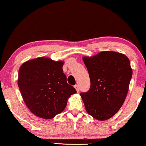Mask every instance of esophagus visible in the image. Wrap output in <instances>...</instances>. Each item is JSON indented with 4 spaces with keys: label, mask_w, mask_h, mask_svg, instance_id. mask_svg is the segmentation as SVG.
Instances as JSON below:
<instances>
[{
    "label": "esophagus",
    "mask_w": 146,
    "mask_h": 146,
    "mask_svg": "<svg viewBox=\"0 0 146 146\" xmlns=\"http://www.w3.org/2000/svg\"><path fill=\"white\" fill-rule=\"evenodd\" d=\"M74 87H75V89L76 91H77V92H79V85H75V86H74Z\"/></svg>",
    "instance_id": "34e87169"
}]
</instances>
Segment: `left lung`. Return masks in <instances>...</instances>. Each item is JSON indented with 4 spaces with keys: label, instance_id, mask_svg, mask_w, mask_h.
Masks as SVG:
<instances>
[{
    "label": "left lung",
    "instance_id": "obj_1",
    "mask_svg": "<svg viewBox=\"0 0 146 146\" xmlns=\"http://www.w3.org/2000/svg\"><path fill=\"white\" fill-rule=\"evenodd\" d=\"M91 80V88L80 93L87 113L104 121L122 107L128 94L132 69L128 57L121 53L105 51L83 57Z\"/></svg>",
    "mask_w": 146,
    "mask_h": 146
}]
</instances>
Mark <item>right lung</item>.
<instances>
[{
  "instance_id": "obj_1",
  "label": "right lung",
  "mask_w": 146,
  "mask_h": 146,
  "mask_svg": "<svg viewBox=\"0 0 146 146\" xmlns=\"http://www.w3.org/2000/svg\"><path fill=\"white\" fill-rule=\"evenodd\" d=\"M63 61L40 57L22 63L18 85L26 105L39 118L52 119L66 107L68 98L77 93L67 83Z\"/></svg>"
}]
</instances>
